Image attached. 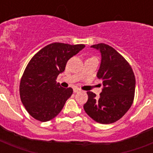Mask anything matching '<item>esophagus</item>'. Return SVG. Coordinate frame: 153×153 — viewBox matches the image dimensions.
<instances>
[{
	"mask_svg": "<svg viewBox=\"0 0 153 153\" xmlns=\"http://www.w3.org/2000/svg\"><path fill=\"white\" fill-rule=\"evenodd\" d=\"M81 91L80 89L78 88V87H74V93H78V92H79V91Z\"/></svg>",
	"mask_w": 153,
	"mask_h": 153,
	"instance_id": "esophagus-1",
	"label": "esophagus"
}]
</instances>
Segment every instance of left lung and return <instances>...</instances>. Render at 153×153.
I'll return each mask as SVG.
<instances>
[{
  "label": "left lung",
  "mask_w": 153,
  "mask_h": 153,
  "mask_svg": "<svg viewBox=\"0 0 153 153\" xmlns=\"http://www.w3.org/2000/svg\"><path fill=\"white\" fill-rule=\"evenodd\" d=\"M100 51L101 64L97 77L102 80L99 97L88 91V100L84 104L86 113L101 124L118 121L133 104L136 79L132 67L125 58L112 47L105 44L92 45Z\"/></svg>",
  "instance_id": "1"
}]
</instances>
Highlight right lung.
Returning a JSON list of instances; mask_svg holds the SVG:
<instances>
[{"instance_id":"add662e5","label":"right lung","mask_w":153,"mask_h":153,"mask_svg":"<svg viewBox=\"0 0 153 153\" xmlns=\"http://www.w3.org/2000/svg\"><path fill=\"white\" fill-rule=\"evenodd\" d=\"M84 48V44L53 43L30 60L20 80V96L32 117L45 122L59 114L73 90L61 87L55 80L64 71L67 61Z\"/></svg>"}]
</instances>
